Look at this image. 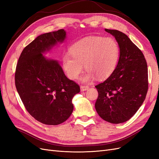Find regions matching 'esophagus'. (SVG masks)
<instances>
[{
  "instance_id": "esophagus-1",
  "label": "esophagus",
  "mask_w": 159,
  "mask_h": 159,
  "mask_svg": "<svg viewBox=\"0 0 159 159\" xmlns=\"http://www.w3.org/2000/svg\"><path fill=\"white\" fill-rule=\"evenodd\" d=\"M80 89H81V91H86L88 90L89 89V86L88 85H81L80 86Z\"/></svg>"
}]
</instances>
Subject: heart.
<instances>
[{
	"label": "heart",
	"instance_id": "heart-1",
	"mask_svg": "<svg viewBox=\"0 0 159 159\" xmlns=\"http://www.w3.org/2000/svg\"><path fill=\"white\" fill-rule=\"evenodd\" d=\"M70 52L62 57V65L67 76L77 80L84 70H88L81 80L85 83L107 78L115 70L120 50L113 38L91 37L80 40L71 47Z\"/></svg>",
	"mask_w": 159,
	"mask_h": 159
}]
</instances>
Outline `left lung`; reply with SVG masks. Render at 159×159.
<instances>
[{
    "instance_id": "obj_1",
    "label": "left lung",
    "mask_w": 159,
    "mask_h": 159,
    "mask_svg": "<svg viewBox=\"0 0 159 159\" xmlns=\"http://www.w3.org/2000/svg\"><path fill=\"white\" fill-rule=\"evenodd\" d=\"M116 39L120 50L117 67L109 78L95 86L96 111L113 124L131 119L145 101L148 90L147 61L141 50L124 33L105 29Z\"/></svg>"
}]
</instances>
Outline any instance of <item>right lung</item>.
<instances>
[{
    "mask_svg": "<svg viewBox=\"0 0 159 159\" xmlns=\"http://www.w3.org/2000/svg\"><path fill=\"white\" fill-rule=\"evenodd\" d=\"M66 38L64 29L38 36L24 48L16 68V88L25 108L37 121L49 125L70 117L74 109L72 99L80 91L58 61L43 56Z\"/></svg>",
    "mask_w": 159,
    "mask_h": 159,
    "instance_id": "add662e5",
    "label": "right lung"
}]
</instances>
